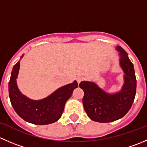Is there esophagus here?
<instances>
[{
    "label": "esophagus",
    "instance_id": "esophagus-1",
    "mask_svg": "<svg viewBox=\"0 0 147 147\" xmlns=\"http://www.w3.org/2000/svg\"><path fill=\"white\" fill-rule=\"evenodd\" d=\"M83 79H84V78L82 76H78V78H77V81H78V84H79L80 82Z\"/></svg>",
    "mask_w": 147,
    "mask_h": 147
}]
</instances>
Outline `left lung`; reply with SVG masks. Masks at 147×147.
Masks as SVG:
<instances>
[{
    "label": "left lung",
    "mask_w": 147,
    "mask_h": 147,
    "mask_svg": "<svg viewBox=\"0 0 147 147\" xmlns=\"http://www.w3.org/2000/svg\"><path fill=\"white\" fill-rule=\"evenodd\" d=\"M120 55V65L124 72V84L120 92L110 94L95 82L82 81L80 88L84 91V109L91 120L109 123L121 119L128 113L135 98L136 79L133 63L121 47H116Z\"/></svg>",
    "instance_id": "left-lung-1"
}]
</instances>
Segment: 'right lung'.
Wrapping results in <instances>:
<instances>
[{
  "label": "right lung",
  "instance_id": "right-lung-1",
  "mask_svg": "<svg viewBox=\"0 0 147 147\" xmlns=\"http://www.w3.org/2000/svg\"><path fill=\"white\" fill-rule=\"evenodd\" d=\"M19 67L18 61L13 67L8 82L10 100L14 111L21 119L34 124L47 125L59 120L67 100L71 97L74 89L78 88L77 81L61 87L44 99L34 100L21 94L17 87L16 79Z\"/></svg>",
  "mask_w": 147,
  "mask_h": 147
}]
</instances>
